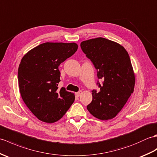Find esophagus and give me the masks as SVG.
I'll return each mask as SVG.
<instances>
[{
	"instance_id": "esophagus-1",
	"label": "esophagus",
	"mask_w": 157,
	"mask_h": 157,
	"mask_svg": "<svg viewBox=\"0 0 157 157\" xmlns=\"http://www.w3.org/2000/svg\"><path fill=\"white\" fill-rule=\"evenodd\" d=\"M81 91H78V92H76L75 93V95L76 97H79L80 95H81Z\"/></svg>"
}]
</instances>
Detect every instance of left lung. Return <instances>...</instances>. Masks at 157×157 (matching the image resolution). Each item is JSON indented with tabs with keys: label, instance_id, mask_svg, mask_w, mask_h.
Here are the masks:
<instances>
[{
	"label": "left lung",
	"instance_id": "8db88e82",
	"mask_svg": "<svg viewBox=\"0 0 157 157\" xmlns=\"http://www.w3.org/2000/svg\"><path fill=\"white\" fill-rule=\"evenodd\" d=\"M81 48L97 70L100 90H92L87 109L101 120L115 117L134 92L135 75L128 52L120 44L103 37L83 41Z\"/></svg>",
	"mask_w": 157,
	"mask_h": 157
}]
</instances>
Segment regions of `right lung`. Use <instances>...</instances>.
I'll return each instance as SVG.
<instances>
[{
	"instance_id": "1",
	"label": "right lung",
	"mask_w": 157,
	"mask_h": 157,
	"mask_svg": "<svg viewBox=\"0 0 157 157\" xmlns=\"http://www.w3.org/2000/svg\"><path fill=\"white\" fill-rule=\"evenodd\" d=\"M78 49L75 43L41 44L21 59L18 69L19 91L27 107L40 120L54 123L63 117L75 99L62 87L60 64Z\"/></svg>"
}]
</instances>
